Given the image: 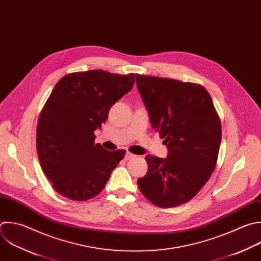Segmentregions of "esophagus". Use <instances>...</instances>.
Masks as SVG:
<instances>
[{
	"label": "esophagus",
	"mask_w": 261,
	"mask_h": 261,
	"mask_svg": "<svg viewBox=\"0 0 261 261\" xmlns=\"http://www.w3.org/2000/svg\"><path fill=\"white\" fill-rule=\"evenodd\" d=\"M135 156V154H133V153H131L130 151H126V155H125V160H130V159H132V158H134Z\"/></svg>",
	"instance_id": "1"
}]
</instances>
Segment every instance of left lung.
Segmentation results:
<instances>
[{
    "instance_id": "left-lung-1",
    "label": "left lung",
    "mask_w": 261,
    "mask_h": 261,
    "mask_svg": "<svg viewBox=\"0 0 261 261\" xmlns=\"http://www.w3.org/2000/svg\"><path fill=\"white\" fill-rule=\"evenodd\" d=\"M137 89L150 123L167 144V159L148 154L141 194L161 208L191 201L215 170L221 123L208 91L200 84L136 73Z\"/></svg>"
}]
</instances>
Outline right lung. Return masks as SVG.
<instances>
[{"mask_svg":"<svg viewBox=\"0 0 261 261\" xmlns=\"http://www.w3.org/2000/svg\"><path fill=\"white\" fill-rule=\"evenodd\" d=\"M134 73L102 69L62 76L43 107L37 125V152L52 188L71 201H87L106 187L126 150H107L94 131L110 109L128 93Z\"/></svg>","mask_w":261,"mask_h":261,"instance_id":"obj_1","label":"right lung"}]
</instances>
